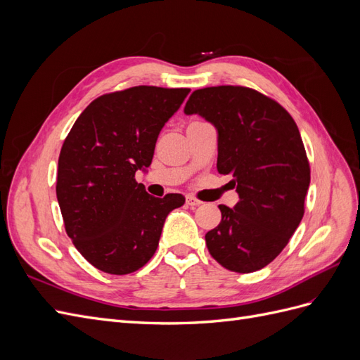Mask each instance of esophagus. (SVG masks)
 I'll list each match as a JSON object with an SVG mask.
<instances>
[{
	"label": "esophagus",
	"instance_id": "obj_1",
	"mask_svg": "<svg viewBox=\"0 0 360 360\" xmlns=\"http://www.w3.org/2000/svg\"><path fill=\"white\" fill-rule=\"evenodd\" d=\"M186 202H188V205H191V207H197V205L202 204V201H201V200L192 197V195H189V197L186 198Z\"/></svg>",
	"mask_w": 360,
	"mask_h": 360
}]
</instances>
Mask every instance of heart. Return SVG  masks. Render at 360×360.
<instances>
[{
	"instance_id": "1",
	"label": "heart",
	"mask_w": 360,
	"mask_h": 360,
	"mask_svg": "<svg viewBox=\"0 0 360 360\" xmlns=\"http://www.w3.org/2000/svg\"><path fill=\"white\" fill-rule=\"evenodd\" d=\"M197 123H202V122H192L191 124H197ZM191 124H189V126H191Z\"/></svg>"
}]
</instances>
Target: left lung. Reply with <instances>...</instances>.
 Wrapping results in <instances>:
<instances>
[{"instance_id":"8db88e82","label":"left lung","mask_w":360,"mask_h":360,"mask_svg":"<svg viewBox=\"0 0 360 360\" xmlns=\"http://www.w3.org/2000/svg\"><path fill=\"white\" fill-rule=\"evenodd\" d=\"M217 129V171L233 176L234 209L205 234L210 255L225 269L250 274L271 263L304 213L311 169L299 127L284 106L242 85L195 90L184 106Z\"/></svg>"}]
</instances>
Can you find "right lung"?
<instances>
[{"mask_svg":"<svg viewBox=\"0 0 360 360\" xmlns=\"http://www.w3.org/2000/svg\"><path fill=\"white\" fill-rule=\"evenodd\" d=\"M191 89L138 85L94 99L60 151L57 198L64 228L91 266L127 275L155 255L181 193L155 198L135 172L150 167L155 146Z\"/></svg>","mask_w":360,"mask_h":360,"instance_id":"add662e5","label":"right lung"}]
</instances>
